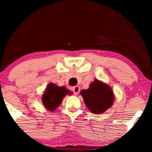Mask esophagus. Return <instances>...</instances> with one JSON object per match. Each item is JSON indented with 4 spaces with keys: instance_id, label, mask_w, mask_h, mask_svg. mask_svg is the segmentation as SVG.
<instances>
[{
    "instance_id": "1",
    "label": "esophagus",
    "mask_w": 152,
    "mask_h": 152,
    "mask_svg": "<svg viewBox=\"0 0 152 152\" xmlns=\"http://www.w3.org/2000/svg\"><path fill=\"white\" fill-rule=\"evenodd\" d=\"M72 90H73V91H74L75 95H78V93H79V91H80V88H79V86H76L73 87Z\"/></svg>"
}]
</instances>
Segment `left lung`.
I'll list each match as a JSON object with an SVG mask.
<instances>
[{"instance_id": "1", "label": "left lung", "mask_w": 152, "mask_h": 152, "mask_svg": "<svg viewBox=\"0 0 152 152\" xmlns=\"http://www.w3.org/2000/svg\"><path fill=\"white\" fill-rule=\"evenodd\" d=\"M81 94L86 107L96 114L106 111L114 101V93L110 86L99 80L92 82L88 89L81 90Z\"/></svg>"}]
</instances>
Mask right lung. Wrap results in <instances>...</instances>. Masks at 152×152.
Masks as SVG:
<instances>
[{
	"mask_svg": "<svg viewBox=\"0 0 152 152\" xmlns=\"http://www.w3.org/2000/svg\"><path fill=\"white\" fill-rule=\"evenodd\" d=\"M69 89H66L65 86L59 87L50 83L46 87L44 94L42 96V102L45 107L50 111H53L58 108L62 102L63 99L67 94H70Z\"/></svg>",
	"mask_w": 152,
	"mask_h": 152,
	"instance_id": "obj_1",
	"label": "right lung"
}]
</instances>
